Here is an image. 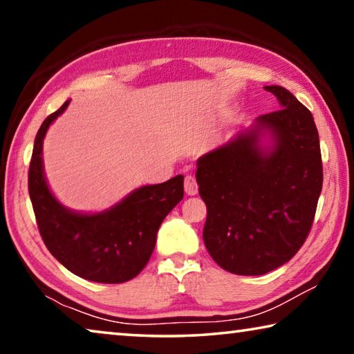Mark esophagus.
<instances>
[{
	"instance_id": "obj_1",
	"label": "esophagus",
	"mask_w": 354,
	"mask_h": 354,
	"mask_svg": "<svg viewBox=\"0 0 354 354\" xmlns=\"http://www.w3.org/2000/svg\"><path fill=\"white\" fill-rule=\"evenodd\" d=\"M184 189H185V194L190 195V196L198 194V184H196V179L194 176H190V175L185 176Z\"/></svg>"
}]
</instances>
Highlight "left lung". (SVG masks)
Masks as SVG:
<instances>
[{
  "mask_svg": "<svg viewBox=\"0 0 354 354\" xmlns=\"http://www.w3.org/2000/svg\"><path fill=\"white\" fill-rule=\"evenodd\" d=\"M279 111L196 160L206 203L203 241L226 272L257 277L290 261L313 226L323 184L319 131L306 107L266 86Z\"/></svg>",
  "mask_w": 354,
  "mask_h": 354,
  "instance_id": "1",
  "label": "left lung"
}]
</instances>
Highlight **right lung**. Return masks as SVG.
<instances>
[{"label": "right lung", "mask_w": 354, "mask_h": 354, "mask_svg": "<svg viewBox=\"0 0 354 354\" xmlns=\"http://www.w3.org/2000/svg\"><path fill=\"white\" fill-rule=\"evenodd\" d=\"M70 100L48 115L34 140L28 187L46 248L71 273L103 284L137 277L151 256L159 226L184 196V176L142 185L101 212H77L59 201L44 170V139Z\"/></svg>", "instance_id": "obj_1"}]
</instances>
